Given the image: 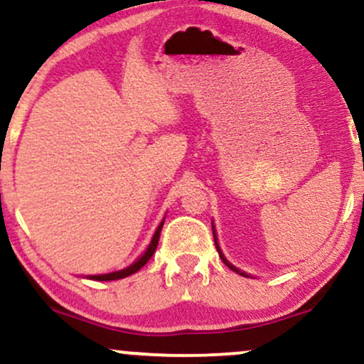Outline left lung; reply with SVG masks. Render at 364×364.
<instances>
[{
	"instance_id": "8db88e82",
	"label": "left lung",
	"mask_w": 364,
	"mask_h": 364,
	"mask_svg": "<svg viewBox=\"0 0 364 364\" xmlns=\"http://www.w3.org/2000/svg\"><path fill=\"white\" fill-rule=\"evenodd\" d=\"M214 237H215V232H214ZM217 245V243H215ZM217 252H219V255H220V257H223V253H220V250H219V246H217ZM223 260L225 262V265H229V263H228V260H225V258L223 257ZM229 267H231V269L232 270H235V272H237V274H241V275H245L243 272H240V270H237V269H235V267H232V265H229Z\"/></svg>"
}]
</instances>
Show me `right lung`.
I'll use <instances>...</instances> for the list:
<instances>
[{"instance_id": "1", "label": "right lung", "mask_w": 364, "mask_h": 364, "mask_svg": "<svg viewBox=\"0 0 364 364\" xmlns=\"http://www.w3.org/2000/svg\"><path fill=\"white\" fill-rule=\"evenodd\" d=\"M162 225H164V223H161V225H159V228H157L156 235H154L152 243H150V246L147 248V252L141 255V257L135 263H133V265H129L128 269H124V270H119V272H112V274H106V275H94V277H92V279H94V281H116V279H123V277H128V275L139 272L141 267H144L145 263L150 260V257H152L154 252H156V248H157V245H159V236H161Z\"/></svg>"}]
</instances>
